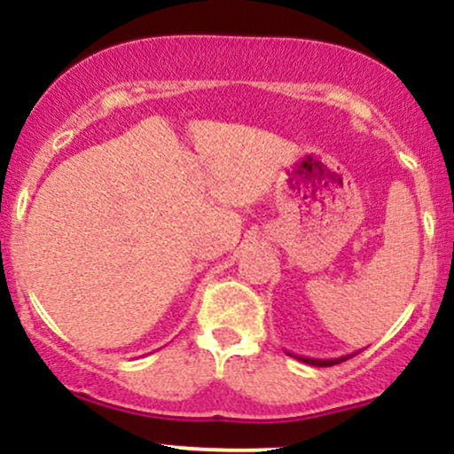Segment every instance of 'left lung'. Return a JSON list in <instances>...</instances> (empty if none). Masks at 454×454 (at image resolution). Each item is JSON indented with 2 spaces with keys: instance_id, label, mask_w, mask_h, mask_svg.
<instances>
[{
  "instance_id": "left-lung-1",
  "label": "left lung",
  "mask_w": 454,
  "mask_h": 454,
  "mask_svg": "<svg viewBox=\"0 0 454 454\" xmlns=\"http://www.w3.org/2000/svg\"><path fill=\"white\" fill-rule=\"evenodd\" d=\"M289 354V351H287ZM289 356H294L295 360H300V363H307V364H310V366H334V364H339V363H345V360L348 358H351V356H356V354H348V356H340V358H304V356H295V354H289Z\"/></svg>"
}]
</instances>
